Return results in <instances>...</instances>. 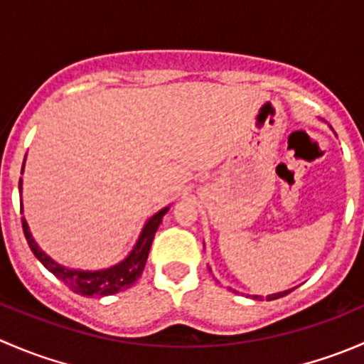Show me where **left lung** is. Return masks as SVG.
Instances as JSON below:
<instances>
[{
	"instance_id": "obj_1",
	"label": "left lung",
	"mask_w": 364,
	"mask_h": 364,
	"mask_svg": "<svg viewBox=\"0 0 364 364\" xmlns=\"http://www.w3.org/2000/svg\"><path fill=\"white\" fill-rule=\"evenodd\" d=\"M291 291H292V289H291ZM291 291H284V292H277V294H269V296H266V299H267V301L278 299V297L287 296ZM234 292H236V291H234ZM247 297H252V299H262V296H255V294H253V296H247Z\"/></svg>"
}]
</instances>
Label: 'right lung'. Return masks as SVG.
Segmentation results:
<instances>
[{
  "mask_svg": "<svg viewBox=\"0 0 364 364\" xmlns=\"http://www.w3.org/2000/svg\"><path fill=\"white\" fill-rule=\"evenodd\" d=\"M23 172L24 165L21 174H23ZM19 192L23 193V179L19 181ZM168 209H171V205H165L160 211H156L151 218H148V222L142 227L141 234H139L137 241H135L134 248H132V252L128 253L121 262L114 264L111 267H105V269L90 271L73 269V267L63 266V264L50 259V257L36 245L26 218H23V230L26 241H28L29 248L35 253L36 259H38L40 262L43 264V267L49 269L54 277L60 278L61 282H65L73 292H77V294L80 296H112L124 291V289L132 287V285L137 282V278L142 274V269H144L146 260H148L149 255V248H151L153 237H155L156 229H159V225ZM21 213H23V204H21Z\"/></svg>",
  "mask_w": 364,
  "mask_h": 364,
  "instance_id": "right-lung-1",
  "label": "right lung"
}]
</instances>
